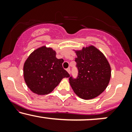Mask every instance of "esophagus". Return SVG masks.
Returning a JSON list of instances; mask_svg holds the SVG:
<instances>
[{
	"mask_svg": "<svg viewBox=\"0 0 132 132\" xmlns=\"http://www.w3.org/2000/svg\"><path fill=\"white\" fill-rule=\"evenodd\" d=\"M66 71H68V72L69 74H70V72H71V70H70V68H68V69H66Z\"/></svg>",
	"mask_w": 132,
	"mask_h": 132,
	"instance_id": "obj_1",
	"label": "esophagus"
}]
</instances>
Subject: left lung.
<instances>
[{
	"label": "left lung",
	"mask_w": 132,
	"mask_h": 132,
	"mask_svg": "<svg viewBox=\"0 0 132 132\" xmlns=\"http://www.w3.org/2000/svg\"><path fill=\"white\" fill-rule=\"evenodd\" d=\"M75 52L78 75L76 79L69 78L70 85L81 99H94L108 86L111 77L110 66L104 54L92 45Z\"/></svg>",
	"instance_id": "1"
}]
</instances>
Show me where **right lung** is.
<instances>
[{
	"mask_svg": "<svg viewBox=\"0 0 132 132\" xmlns=\"http://www.w3.org/2000/svg\"><path fill=\"white\" fill-rule=\"evenodd\" d=\"M56 51L45 46L33 51L23 66V77L30 90L38 95H45L54 90L62 79L69 78L63 69V59L56 57Z\"/></svg>",
	"mask_w": 132,
	"mask_h": 132,
	"instance_id": "add662e5",
	"label": "right lung"
}]
</instances>
